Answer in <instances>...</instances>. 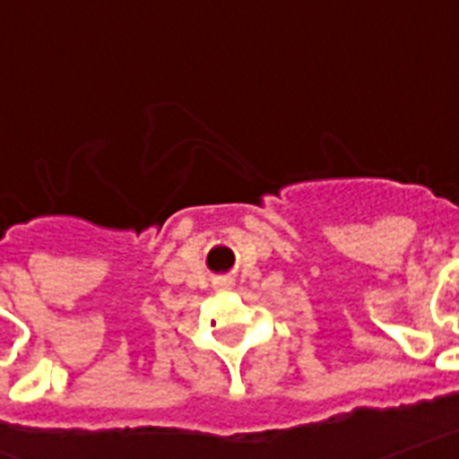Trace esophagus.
Returning <instances> with one entry per match:
<instances>
[{
	"mask_svg": "<svg viewBox=\"0 0 459 459\" xmlns=\"http://www.w3.org/2000/svg\"><path fill=\"white\" fill-rule=\"evenodd\" d=\"M219 286H229V281H219Z\"/></svg>",
	"mask_w": 459,
	"mask_h": 459,
	"instance_id": "1",
	"label": "esophagus"
}]
</instances>
